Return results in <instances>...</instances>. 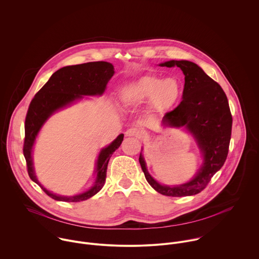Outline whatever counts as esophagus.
Masks as SVG:
<instances>
[{
	"label": "esophagus",
	"instance_id": "1",
	"mask_svg": "<svg viewBox=\"0 0 259 259\" xmlns=\"http://www.w3.org/2000/svg\"><path fill=\"white\" fill-rule=\"evenodd\" d=\"M144 133L138 128V127H131L125 132L126 137H136V138H142Z\"/></svg>",
	"mask_w": 259,
	"mask_h": 259
}]
</instances>
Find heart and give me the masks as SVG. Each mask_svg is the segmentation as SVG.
<instances>
[{
  "label": "heart",
  "mask_w": 259,
  "mask_h": 259,
  "mask_svg": "<svg viewBox=\"0 0 259 259\" xmlns=\"http://www.w3.org/2000/svg\"><path fill=\"white\" fill-rule=\"evenodd\" d=\"M183 95V85L177 77L162 79L156 75H146L132 84L122 92L126 105L139 107L149 102L152 116L163 114L172 109Z\"/></svg>",
  "instance_id": "obj_1"
}]
</instances>
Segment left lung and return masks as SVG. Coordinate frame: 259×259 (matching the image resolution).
Segmentation results:
<instances>
[{"label":"left lung","mask_w":259,"mask_h":259,"mask_svg":"<svg viewBox=\"0 0 259 259\" xmlns=\"http://www.w3.org/2000/svg\"><path fill=\"white\" fill-rule=\"evenodd\" d=\"M160 66L178 67L185 76L182 101L164 115L162 123L171 127L185 126L194 137L203 163L190 181L168 186L158 183L149 174L142 153L139 161L147 181L159 193L167 196L197 194L205 188L227 159L233 121L229 102L222 87L196 64L188 61H169Z\"/></svg>","instance_id":"obj_1"}]
</instances>
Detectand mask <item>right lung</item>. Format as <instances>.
Returning <instances> with one entry per match:
<instances>
[{
    "label": "right lung",
    "mask_w": 259,
    "mask_h": 259,
    "mask_svg": "<svg viewBox=\"0 0 259 259\" xmlns=\"http://www.w3.org/2000/svg\"><path fill=\"white\" fill-rule=\"evenodd\" d=\"M113 74L114 68L112 64L107 62H92L64 67L52 75L30 102L25 118V139L23 145L28 175L49 196L56 200L78 202L86 200L100 191L105 183L109 159L113 152L119 148L123 135H119L108 147L101 150L96 163L97 175L93 186L89 190L74 196L55 194L45 188L37 180L32 162V148L35 139L44 123L59 109L70 105L85 95H102Z\"/></svg>",
    "instance_id": "add662e5"
}]
</instances>
